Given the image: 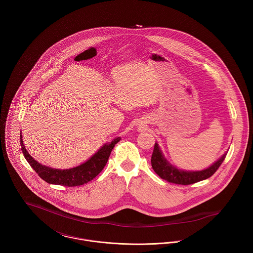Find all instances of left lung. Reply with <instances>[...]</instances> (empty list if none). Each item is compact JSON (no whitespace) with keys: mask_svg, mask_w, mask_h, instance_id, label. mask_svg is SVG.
I'll return each mask as SVG.
<instances>
[{"mask_svg":"<svg viewBox=\"0 0 253 253\" xmlns=\"http://www.w3.org/2000/svg\"><path fill=\"white\" fill-rule=\"evenodd\" d=\"M226 156L227 154H225L219 160H217L213 165L203 170L186 171L174 168L173 166L169 164L168 161L163 157L158 145L156 143L151 162L154 170L162 179L178 185H191L211 177L221 166L226 158Z\"/></svg>","mask_w":253,"mask_h":253,"instance_id":"left-lung-1","label":"left lung"}]
</instances>
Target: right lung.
<instances>
[{"mask_svg":"<svg viewBox=\"0 0 253 253\" xmlns=\"http://www.w3.org/2000/svg\"><path fill=\"white\" fill-rule=\"evenodd\" d=\"M120 140L121 137H117L110 144L106 143L103 145L89 160L78 167L67 169H59L49 168L37 162L25 150L24 141L22 139V134L20 138L24 157L29 165L38 173V175L49 184L66 187L81 186L88 183L89 181L93 180L105 167L113 148Z\"/></svg>","mask_w":253,"mask_h":253,"instance_id":"1","label":"right lung"}]
</instances>
